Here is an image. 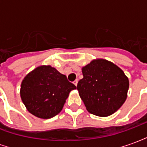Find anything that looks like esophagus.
<instances>
[{"mask_svg": "<svg viewBox=\"0 0 147 147\" xmlns=\"http://www.w3.org/2000/svg\"><path fill=\"white\" fill-rule=\"evenodd\" d=\"M74 84L76 85V86H77V83H78V80H76L75 81H74Z\"/></svg>", "mask_w": 147, "mask_h": 147, "instance_id": "esophagus-1", "label": "esophagus"}]
</instances>
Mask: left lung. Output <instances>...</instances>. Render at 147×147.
<instances>
[{
  "instance_id": "obj_1",
  "label": "left lung",
  "mask_w": 147,
  "mask_h": 147,
  "mask_svg": "<svg viewBox=\"0 0 147 147\" xmlns=\"http://www.w3.org/2000/svg\"><path fill=\"white\" fill-rule=\"evenodd\" d=\"M83 78L77 85L87 111L108 117L126 101L129 81L120 67L104 59H96L82 68Z\"/></svg>"
}]
</instances>
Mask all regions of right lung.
Returning a JSON list of instances; mask_svg holds the SVG:
<instances>
[{"instance_id": "1", "label": "right lung", "mask_w": 147, "mask_h": 147, "mask_svg": "<svg viewBox=\"0 0 147 147\" xmlns=\"http://www.w3.org/2000/svg\"><path fill=\"white\" fill-rule=\"evenodd\" d=\"M75 89L76 86L66 76L50 65H42L24 77L20 97L30 113L38 118L49 119L62 110L69 93Z\"/></svg>"}]
</instances>
